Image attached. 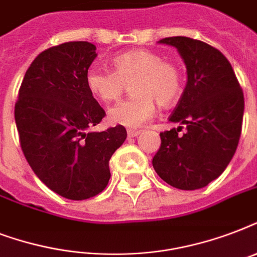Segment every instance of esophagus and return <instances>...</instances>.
Wrapping results in <instances>:
<instances>
[{
  "instance_id": "esophagus-1",
  "label": "esophagus",
  "mask_w": 257,
  "mask_h": 257,
  "mask_svg": "<svg viewBox=\"0 0 257 257\" xmlns=\"http://www.w3.org/2000/svg\"><path fill=\"white\" fill-rule=\"evenodd\" d=\"M140 135V131H135V129H128V137H136Z\"/></svg>"
}]
</instances>
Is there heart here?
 I'll use <instances>...</instances> for the list:
<instances>
[{
	"label": "heart",
	"mask_w": 257,
	"mask_h": 257,
	"mask_svg": "<svg viewBox=\"0 0 257 257\" xmlns=\"http://www.w3.org/2000/svg\"><path fill=\"white\" fill-rule=\"evenodd\" d=\"M114 70L93 66L86 73L89 92L102 102L117 100L131 84L132 96L109 109L112 124L137 128L155 114V101L169 106L184 90V73L176 62L165 61L160 53L136 49L114 56Z\"/></svg>",
	"instance_id": "1"
}]
</instances>
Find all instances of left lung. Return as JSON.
<instances>
[{
	"label": "left lung",
	"mask_w": 257,
	"mask_h": 257,
	"mask_svg": "<svg viewBox=\"0 0 257 257\" xmlns=\"http://www.w3.org/2000/svg\"><path fill=\"white\" fill-rule=\"evenodd\" d=\"M187 65L188 82L169 121L177 129L160 133L152 160L156 173L184 191L200 189L217 179L233 157L241 135L243 89L220 50L189 37H167ZM186 128V132L179 131Z\"/></svg>",
	"instance_id": "8db88e82"
}]
</instances>
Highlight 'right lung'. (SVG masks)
<instances>
[{"instance_id": "obj_1", "label": "right lung", "mask_w": 257, "mask_h": 257, "mask_svg": "<svg viewBox=\"0 0 257 257\" xmlns=\"http://www.w3.org/2000/svg\"><path fill=\"white\" fill-rule=\"evenodd\" d=\"M96 46L70 41L52 46L26 70L14 106L20 145L46 187L69 200L98 195L110 179L109 160L126 139L122 125L88 132L105 117L86 85Z\"/></svg>"}]
</instances>
